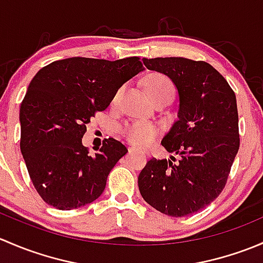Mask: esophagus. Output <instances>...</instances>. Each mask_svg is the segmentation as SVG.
<instances>
[{"label":"esophagus","instance_id":"obj_1","mask_svg":"<svg viewBox=\"0 0 263 263\" xmlns=\"http://www.w3.org/2000/svg\"><path fill=\"white\" fill-rule=\"evenodd\" d=\"M135 150H136V147H134V146L128 147V153H132V151H135Z\"/></svg>","mask_w":263,"mask_h":263}]
</instances>
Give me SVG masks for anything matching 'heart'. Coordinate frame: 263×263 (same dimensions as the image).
Instances as JSON below:
<instances>
[{"label":"heart","mask_w":263,"mask_h":263,"mask_svg":"<svg viewBox=\"0 0 263 263\" xmlns=\"http://www.w3.org/2000/svg\"><path fill=\"white\" fill-rule=\"evenodd\" d=\"M147 94L151 99L155 102L159 99H173L176 94V86L169 78H166L163 73H153L145 81ZM122 134L124 135L129 142L140 146H147L154 140L156 139L159 134V129L155 124L150 122L139 121L129 123L122 128Z\"/></svg>","instance_id":"1"}]
</instances>
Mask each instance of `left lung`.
<instances>
[{
  "instance_id": "1",
  "label": "left lung",
  "mask_w": 263,
  "mask_h": 263,
  "mask_svg": "<svg viewBox=\"0 0 263 263\" xmlns=\"http://www.w3.org/2000/svg\"><path fill=\"white\" fill-rule=\"evenodd\" d=\"M144 63L178 89V119L161 145L179 159H150L139 176L140 193L160 213L192 215L221 193L239 150L235 94L205 61L158 57Z\"/></svg>"
}]
</instances>
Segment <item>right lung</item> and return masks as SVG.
Instances as JSON below:
<instances>
[{
  "label": "right lung",
  "instance_id": "right-lung-1",
  "mask_svg": "<svg viewBox=\"0 0 263 263\" xmlns=\"http://www.w3.org/2000/svg\"><path fill=\"white\" fill-rule=\"evenodd\" d=\"M142 70L139 57H72L54 61L34 76L20 107V148L44 202L72 210L102 195L127 148L109 137L91 156L81 139L90 118L107 109L119 87Z\"/></svg>",
  "mask_w": 263,
  "mask_h": 263
}]
</instances>
